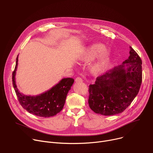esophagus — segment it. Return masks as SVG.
<instances>
[{
  "mask_svg": "<svg viewBox=\"0 0 153 153\" xmlns=\"http://www.w3.org/2000/svg\"><path fill=\"white\" fill-rule=\"evenodd\" d=\"M75 81H76V82H83V80H82V79L81 77H77V78L76 79Z\"/></svg>",
  "mask_w": 153,
  "mask_h": 153,
  "instance_id": "obj_1",
  "label": "esophagus"
}]
</instances>
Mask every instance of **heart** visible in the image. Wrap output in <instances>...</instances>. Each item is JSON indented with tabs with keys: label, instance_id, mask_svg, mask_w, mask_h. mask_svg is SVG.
Wrapping results in <instances>:
<instances>
[{
	"label": "heart",
	"instance_id": "1",
	"mask_svg": "<svg viewBox=\"0 0 153 153\" xmlns=\"http://www.w3.org/2000/svg\"><path fill=\"white\" fill-rule=\"evenodd\" d=\"M105 48V46L102 44H94L87 48L79 55L78 59L82 62H88L99 54L98 59L90 67L91 73L94 75L99 74L105 70L111 56L110 51Z\"/></svg>",
	"mask_w": 153,
	"mask_h": 153
}]
</instances>
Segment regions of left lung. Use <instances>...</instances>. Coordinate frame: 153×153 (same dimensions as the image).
Instances as JSON below:
<instances>
[{"mask_svg":"<svg viewBox=\"0 0 153 153\" xmlns=\"http://www.w3.org/2000/svg\"><path fill=\"white\" fill-rule=\"evenodd\" d=\"M129 58L96 78L89 85L88 104L96 114L105 116L120 114L132 102L142 81V62L130 46Z\"/></svg>","mask_w":153,"mask_h":153,"instance_id":"1","label":"left lung"}]
</instances>
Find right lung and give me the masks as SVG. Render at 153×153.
I'll return each instance as SVG.
<instances>
[{"instance_id": "obj_1", "label": "right lung", "mask_w": 153, "mask_h": 153, "mask_svg": "<svg viewBox=\"0 0 153 153\" xmlns=\"http://www.w3.org/2000/svg\"><path fill=\"white\" fill-rule=\"evenodd\" d=\"M18 55L12 81L18 101L22 107L29 113L41 117H50L57 115L62 110L67 94L74 82L73 78L62 79L57 84L45 93L36 96H27L21 93L16 85L15 75Z\"/></svg>"}]
</instances>
